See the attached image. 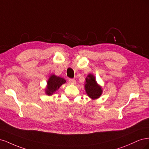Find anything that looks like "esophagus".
I'll use <instances>...</instances> for the list:
<instances>
[{"label": "esophagus", "instance_id": "34e87169", "mask_svg": "<svg viewBox=\"0 0 149 149\" xmlns=\"http://www.w3.org/2000/svg\"><path fill=\"white\" fill-rule=\"evenodd\" d=\"M68 81L70 84H76V80L74 79H69Z\"/></svg>", "mask_w": 149, "mask_h": 149}]
</instances>
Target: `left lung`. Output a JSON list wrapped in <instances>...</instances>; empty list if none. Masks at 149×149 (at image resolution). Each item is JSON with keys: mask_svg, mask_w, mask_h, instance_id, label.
<instances>
[{"mask_svg": "<svg viewBox=\"0 0 149 149\" xmlns=\"http://www.w3.org/2000/svg\"><path fill=\"white\" fill-rule=\"evenodd\" d=\"M84 89L86 93L92 100L98 99L101 96L103 91L101 86L97 83L95 76L91 73L88 74L85 78Z\"/></svg>", "mask_w": 149, "mask_h": 149, "instance_id": "obj_1", "label": "left lung"}]
</instances>
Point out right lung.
<instances>
[{"mask_svg":"<svg viewBox=\"0 0 149 149\" xmlns=\"http://www.w3.org/2000/svg\"><path fill=\"white\" fill-rule=\"evenodd\" d=\"M65 83L66 80L64 78H61L60 76H57L54 74H52L47 81V86L45 89V94L48 96L53 95L59 89L61 86Z\"/></svg>","mask_w":149,"mask_h":149,"instance_id":"1","label":"right lung"}]
</instances>
